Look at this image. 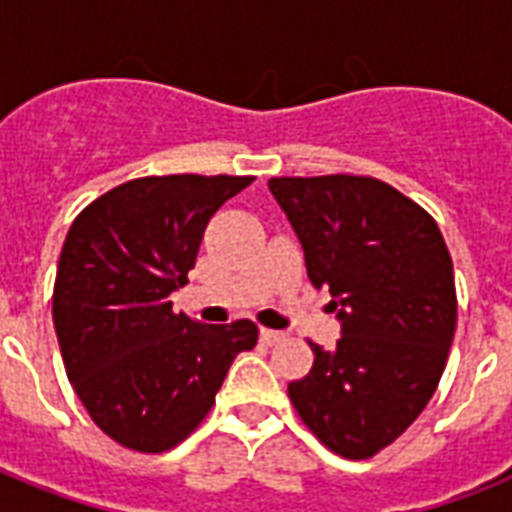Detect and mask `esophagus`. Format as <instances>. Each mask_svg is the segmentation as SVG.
Wrapping results in <instances>:
<instances>
[{
  "mask_svg": "<svg viewBox=\"0 0 512 512\" xmlns=\"http://www.w3.org/2000/svg\"><path fill=\"white\" fill-rule=\"evenodd\" d=\"M260 340L265 345H276V342L284 340V332H276V329H260Z\"/></svg>",
  "mask_w": 512,
  "mask_h": 512,
  "instance_id": "obj_1",
  "label": "esophagus"
}]
</instances>
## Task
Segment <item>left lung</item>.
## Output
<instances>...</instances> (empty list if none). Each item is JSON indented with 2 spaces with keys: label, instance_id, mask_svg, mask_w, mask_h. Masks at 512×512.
I'll use <instances>...</instances> for the list:
<instances>
[{
  "label": "left lung",
  "instance_id": "8db88e82",
  "mask_svg": "<svg viewBox=\"0 0 512 512\" xmlns=\"http://www.w3.org/2000/svg\"><path fill=\"white\" fill-rule=\"evenodd\" d=\"M268 188L342 321L335 348L311 342V372L289 382V401L327 449L369 460L441 382L457 327L452 257L436 220L377 177H271Z\"/></svg>",
  "mask_w": 512,
  "mask_h": 512
}]
</instances>
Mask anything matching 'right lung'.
I'll list each match as a JSON object with an SVG mask.
<instances>
[{"instance_id": "1", "label": "right lung", "mask_w": 512, "mask_h": 512, "mask_svg": "<svg viewBox=\"0 0 512 512\" xmlns=\"http://www.w3.org/2000/svg\"><path fill=\"white\" fill-rule=\"evenodd\" d=\"M249 175H151L116 185L68 228L52 321L71 388L124 449L162 454L207 417L233 358L257 345L249 319L199 324L172 311L204 228Z\"/></svg>"}]
</instances>
